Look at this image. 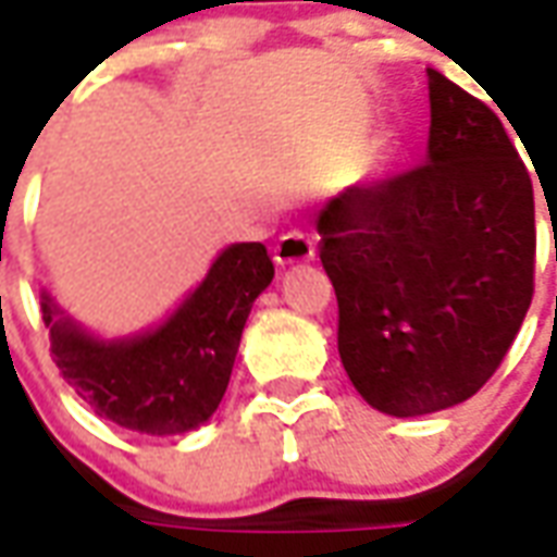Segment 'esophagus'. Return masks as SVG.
Instances as JSON below:
<instances>
[{"mask_svg": "<svg viewBox=\"0 0 557 557\" xmlns=\"http://www.w3.org/2000/svg\"><path fill=\"white\" fill-rule=\"evenodd\" d=\"M317 256V244L313 238H307L305 232H289L277 240L274 247V262L277 265H301V262H310Z\"/></svg>", "mask_w": 557, "mask_h": 557, "instance_id": "1", "label": "esophagus"}]
</instances>
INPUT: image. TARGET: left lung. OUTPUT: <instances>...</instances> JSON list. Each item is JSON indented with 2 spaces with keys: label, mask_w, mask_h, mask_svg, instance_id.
I'll return each instance as SVG.
<instances>
[{
  "label": "left lung",
  "mask_w": 557,
  "mask_h": 557,
  "mask_svg": "<svg viewBox=\"0 0 557 557\" xmlns=\"http://www.w3.org/2000/svg\"><path fill=\"white\" fill-rule=\"evenodd\" d=\"M428 102L425 165L317 213L344 371L398 419L476 395L534 295V189L504 123L437 69Z\"/></svg>",
  "instance_id": "1"
}]
</instances>
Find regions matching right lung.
Returning <instances> with one entry per match:
<instances>
[{
	"instance_id": "obj_1",
	"label": "right lung",
	"mask_w": 557,
	"mask_h": 557,
	"mask_svg": "<svg viewBox=\"0 0 557 557\" xmlns=\"http://www.w3.org/2000/svg\"><path fill=\"white\" fill-rule=\"evenodd\" d=\"M274 280L265 244H228L159 325L99 337L41 289V319L65 383L108 422L150 437L205 425L228 386L252 301Z\"/></svg>"
}]
</instances>
